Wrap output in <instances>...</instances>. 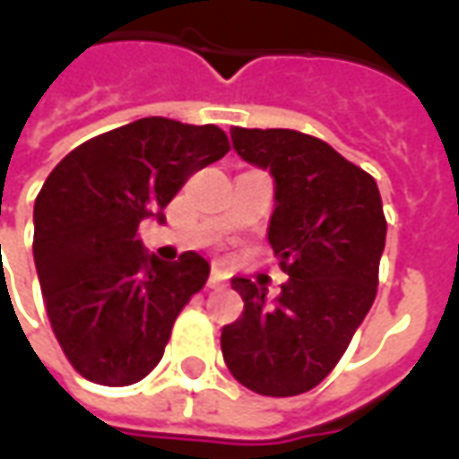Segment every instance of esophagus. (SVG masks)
I'll return each instance as SVG.
<instances>
[{"mask_svg": "<svg viewBox=\"0 0 459 459\" xmlns=\"http://www.w3.org/2000/svg\"><path fill=\"white\" fill-rule=\"evenodd\" d=\"M223 285H226V275H223V273H219V270H211L209 288H223Z\"/></svg>", "mask_w": 459, "mask_h": 459, "instance_id": "esophagus-1", "label": "esophagus"}]
</instances>
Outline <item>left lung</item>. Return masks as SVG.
<instances>
[{
    "label": "left lung",
    "instance_id": "left-lung-1",
    "mask_svg": "<svg viewBox=\"0 0 459 459\" xmlns=\"http://www.w3.org/2000/svg\"><path fill=\"white\" fill-rule=\"evenodd\" d=\"M233 150L275 181L268 240L288 273L278 298L248 278L230 285L243 315L221 329L236 381L260 395H298L337 366L378 285L385 246L371 174L298 130H230Z\"/></svg>",
    "mask_w": 459,
    "mask_h": 459
}]
</instances>
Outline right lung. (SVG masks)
Here are the masks:
<instances>
[{
  "label": "right lung",
  "mask_w": 459,
  "mask_h": 459,
  "mask_svg": "<svg viewBox=\"0 0 459 459\" xmlns=\"http://www.w3.org/2000/svg\"><path fill=\"white\" fill-rule=\"evenodd\" d=\"M230 150L216 125L142 117L83 142L56 164L34 204V263L68 361L88 381L130 385L160 364L181 307L209 280L186 250L167 263L137 229L194 171Z\"/></svg>",
  "instance_id": "1"
}]
</instances>
